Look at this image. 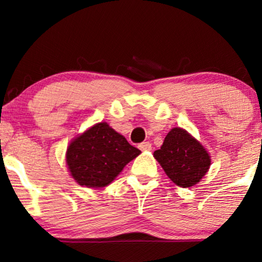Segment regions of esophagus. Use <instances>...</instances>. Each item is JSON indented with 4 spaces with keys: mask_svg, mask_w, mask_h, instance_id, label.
I'll use <instances>...</instances> for the list:
<instances>
[{
    "mask_svg": "<svg viewBox=\"0 0 262 262\" xmlns=\"http://www.w3.org/2000/svg\"><path fill=\"white\" fill-rule=\"evenodd\" d=\"M138 148L141 149L142 151H149V150H151V143H150V142H143L138 145Z\"/></svg>",
    "mask_w": 262,
    "mask_h": 262,
    "instance_id": "esophagus-1",
    "label": "esophagus"
}]
</instances>
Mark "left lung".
<instances>
[{"label": "left lung", "mask_w": 262, "mask_h": 262, "mask_svg": "<svg viewBox=\"0 0 262 262\" xmlns=\"http://www.w3.org/2000/svg\"><path fill=\"white\" fill-rule=\"evenodd\" d=\"M168 178L180 187L198 184L209 170L210 155L184 128L174 127L166 136L161 149L154 151Z\"/></svg>", "instance_id": "1"}]
</instances>
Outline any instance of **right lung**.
Instances as JSON below:
<instances>
[{
  "label": "right lung",
  "instance_id": "obj_1",
  "mask_svg": "<svg viewBox=\"0 0 262 262\" xmlns=\"http://www.w3.org/2000/svg\"><path fill=\"white\" fill-rule=\"evenodd\" d=\"M141 150L107 123H99L74 139L68 146L67 163L71 177L85 187L111 184Z\"/></svg>",
  "mask_w": 262,
  "mask_h": 262
}]
</instances>
